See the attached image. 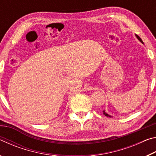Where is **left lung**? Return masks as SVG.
Segmentation results:
<instances>
[{"label":"left lung","instance_id":"8db88e82","mask_svg":"<svg viewBox=\"0 0 156 156\" xmlns=\"http://www.w3.org/2000/svg\"><path fill=\"white\" fill-rule=\"evenodd\" d=\"M136 37H137V38H138V40L140 41L141 42V43H143V42H142V39L140 38V37L138 36V35H136ZM103 114L105 115V116H107V117H112V116H111V115H109V114H107V113H106V112H105V111H103Z\"/></svg>","mask_w":156,"mask_h":156}]
</instances>
